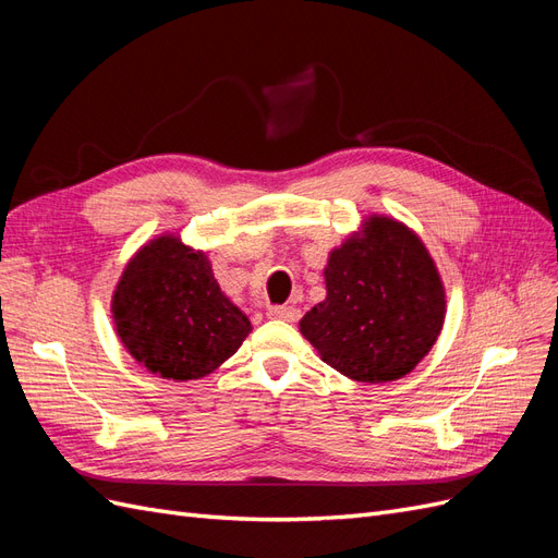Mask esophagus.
<instances>
[{
	"mask_svg": "<svg viewBox=\"0 0 558 558\" xmlns=\"http://www.w3.org/2000/svg\"><path fill=\"white\" fill-rule=\"evenodd\" d=\"M267 316L269 318H279V320H289V324H293V320L300 318V310L289 307V305H279V307H269Z\"/></svg>",
	"mask_w": 558,
	"mask_h": 558,
	"instance_id": "1",
	"label": "esophagus"
}]
</instances>
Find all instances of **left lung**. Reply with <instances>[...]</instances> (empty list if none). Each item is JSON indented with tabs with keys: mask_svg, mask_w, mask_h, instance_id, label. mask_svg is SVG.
<instances>
[{
	"mask_svg": "<svg viewBox=\"0 0 558 558\" xmlns=\"http://www.w3.org/2000/svg\"><path fill=\"white\" fill-rule=\"evenodd\" d=\"M326 300L300 320L318 356L365 384L400 379L433 349L445 324L440 272L418 234L369 216L330 253Z\"/></svg>",
	"mask_w": 558,
	"mask_h": 558,
	"instance_id": "left-lung-1",
	"label": "left lung"
}]
</instances>
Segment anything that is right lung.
<instances>
[{"mask_svg":"<svg viewBox=\"0 0 558 558\" xmlns=\"http://www.w3.org/2000/svg\"><path fill=\"white\" fill-rule=\"evenodd\" d=\"M111 314L132 359L162 379H199L228 361L251 320L223 295L211 263L162 234L142 246L118 281Z\"/></svg>","mask_w":558,"mask_h":558,"instance_id":"1","label":"right lung"}]
</instances>
